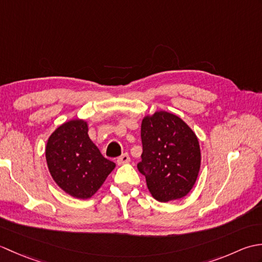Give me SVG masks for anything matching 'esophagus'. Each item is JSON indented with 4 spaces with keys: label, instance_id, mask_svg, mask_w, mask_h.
<instances>
[{
    "label": "esophagus",
    "instance_id": "34e87169",
    "mask_svg": "<svg viewBox=\"0 0 262 262\" xmlns=\"http://www.w3.org/2000/svg\"><path fill=\"white\" fill-rule=\"evenodd\" d=\"M130 161V158L129 155H128L127 153H124L121 155V157H119L118 159H117V163H118V165H122V164H126Z\"/></svg>",
    "mask_w": 262,
    "mask_h": 262
}]
</instances>
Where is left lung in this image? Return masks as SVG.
Listing matches in <instances>:
<instances>
[{
	"mask_svg": "<svg viewBox=\"0 0 262 262\" xmlns=\"http://www.w3.org/2000/svg\"><path fill=\"white\" fill-rule=\"evenodd\" d=\"M142 162L149 192L158 202L183 198L196 182L202 162L198 138L180 117L155 111L142 120Z\"/></svg>",
	"mask_w": 262,
	"mask_h": 262,
	"instance_id": "left-lung-1",
	"label": "left lung"
}]
</instances>
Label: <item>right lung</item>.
Returning a JSON list of instances; mask_svg holds the SVG:
<instances>
[{
  "label": "right lung",
  "instance_id": "add662e5",
  "mask_svg": "<svg viewBox=\"0 0 262 262\" xmlns=\"http://www.w3.org/2000/svg\"><path fill=\"white\" fill-rule=\"evenodd\" d=\"M84 119H71L58 126L46 144L47 166L56 185L77 199L91 198L116 164L102 157L89 137Z\"/></svg>",
  "mask_w": 262,
  "mask_h": 262
}]
</instances>
